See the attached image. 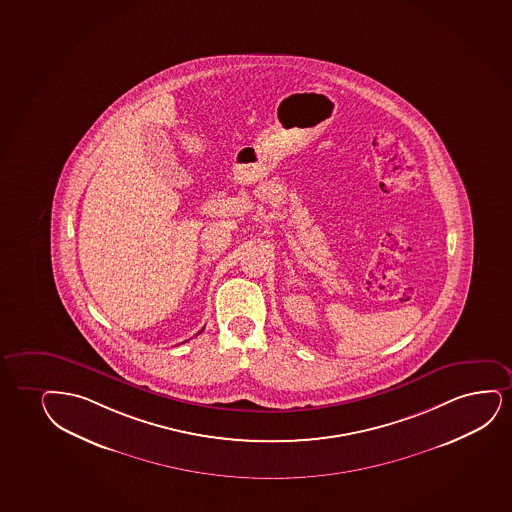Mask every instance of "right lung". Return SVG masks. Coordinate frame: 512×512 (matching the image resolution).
I'll use <instances>...</instances> for the list:
<instances>
[{
  "instance_id": "add662e5",
  "label": "right lung",
  "mask_w": 512,
  "mask_h": 512,
  "mask_svg": "<svg viewBox=\"0 0 512 512\" xmlns=\"http://www.w3.org/2000/svg\"><path fill=\"white\" fill-rule=\"evenodd\" d=\"M201 332H202V330H201ZM201 332H199V334H201Z\"/></svg>"
}]
</instances>
